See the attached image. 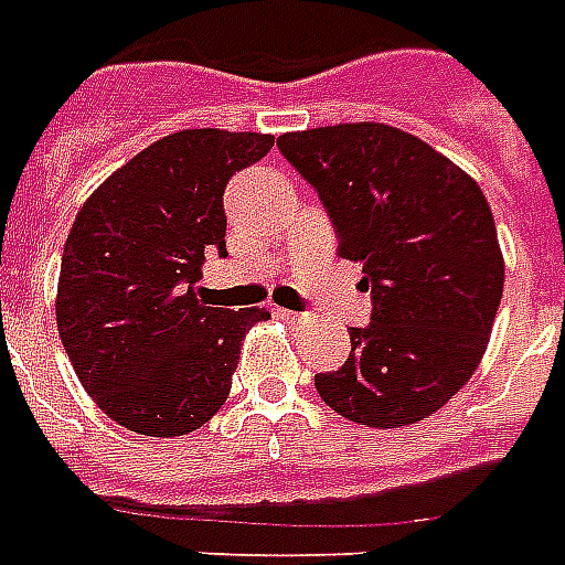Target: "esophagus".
<instances>
[{
	"label": "esophagus",
	"instance_id": "34e87169",
	"mask_svg": "<svg viewBox=\"0 0 565 565\" xmlns=\"http://www.w3.org/2000/svg\"><path fill=\"white\" fill-rule=\"evenodd\" d=\"M275 317L287 319V322H296V319H301V313H296V310H287V308H275Z\"/></svg>",
	"mask_w": 565,
	"mask_h": 565
}]
</instances>
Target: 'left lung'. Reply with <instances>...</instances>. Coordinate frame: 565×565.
Instances as JSON below:
<instances>
[{"instance_id":"left-lung-1","label":"left lung","mask_w":565,"mask_h":565,"mask_svg":"<svg viewBox=\"0 0 565 565\" xmlns=\"http://www.w3.org/2000/svg\"><path fill=\"white\" fill-rule=\"evenodd\" d=\"M278 149L319 193L340 255L363 264L372 319L313 377L322 402L370 428L428 419L478 370L504 290L481 188L419 137L384 122L290 131Z\"/></svg>"}]
</instances>
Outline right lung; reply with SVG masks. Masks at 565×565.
Here are the masks:
<instances>
[{"label":"right lung","instance_id":"add662e5","mask_svg":"<svg viewBox=\"0 0 565 565\" xmlns=\"http://www.w3.org/2000/svg\"><path fill=\"white\" fill-rule=\"evenodd\" d=\"M273 135L188 128L119 167L84 202L57 278V334L90 398L122 428L181 437L231 393L239 345L266 308L199 299L207 252L225 257L222 195Z\"/></svg>","mask_w":565,"mask_h":565}]
</instances>
